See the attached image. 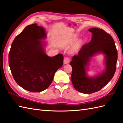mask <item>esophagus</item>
<instances>
[{
  "mask_svg": "<svg viewBox=\"0 0 123 123\" xmlns=\"http://www.w3.org/2000/svg\"><path fill=\"white\" fill-rule=\"evenodd\" d=\"M70 59L69 57H66V58H65L64 59V64H68L69 62H70Z\"/></svg>",
  "mask_w": 123,
  "mask_h": 123,
  "instance_id": "34e87169",
  "label": "esophagus"
}]
</instances>
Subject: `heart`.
<instances>
[{"instance_id": "b5f03b06", "label": "heart", "mask_w": 123, "mask_h": 123, "mask_svg": "<svg viewBox=\"0 0 123 123\" xmlns=\"http://www.w3.org/2000/svg\"><path fill=\"white\" fill-rule=\"evenodd\" d=\"M78 38L77 36H73L72 38H68L66 39V40H65L64 43H63V45L64 46H68L69 45L72 44L74 43H75V42L77 40ZM78 44L76 46V48H77L78 47Z\"/></svg>"}]
</instances>
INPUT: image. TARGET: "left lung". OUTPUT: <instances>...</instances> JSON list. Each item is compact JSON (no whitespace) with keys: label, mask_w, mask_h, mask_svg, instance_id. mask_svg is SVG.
I'll list each match as a JSON object with an SVG mask.
<instances>
[{"label":"left lung","mask_w":123,"mask_h":123,"mask_svg":"<svg viewBox=\"0 0 123 123\" xmlns=\"http://www.w3.org/2000/svg\"><path fill=\"white\" fill-rule=\"evenodd\" d=\"M92 36L89 43L84 44L77 55L73 57L71 80L76 90L84 94H92L105 86L114 75L116 69L117 50L111 35L103 29H89ZM102 52L106 55V70L102 75L94 78L86 76V66L90 58L95 54Z\"/></svg>","instance_id":"8db88e82"}]
</instances>
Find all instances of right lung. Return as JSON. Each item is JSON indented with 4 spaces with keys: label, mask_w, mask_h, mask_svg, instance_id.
<instances>
[{
    "label": "right lung",
    "mask_w": 123,
    "mask_h": 123,
    "mask_svg": "<svg viewBox=\"0 0 123 123\" xmlns=\"http://www.w3.org/2000/svg\"><path fill=\"white\" fill-rule=\"evenodd\" d=\"M43 27L34 24L15 37L9 53V65L16 82L24 89L40 92L49 86L55 73L63 65L59 54L49 57L40 40L46 37Z\"/></svg>",
    "instance_id": "right-lung-1"
}]
</instances>
